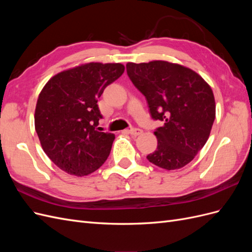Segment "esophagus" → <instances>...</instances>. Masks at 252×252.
I'll use <instances>...</instances> for the list:
<instances>
[{
  "instance_id": "obj_1",
  "label": "esophagus",
  "mask_w": 252,
  "mask_h": 252,
  "mask_svg": "<svg viewBox=\"0 0 252 252\" xmlns=\"http://www.w3.org/2000/svg\"><path fill=\"white\" fill-rule=\"evenodd\" d=\"M143 131L141 130V129H139V128H130L128 130V133H130L131 135H133V136H138V135H140L141 133H142Z\"/></svg>"
}]
</instances>
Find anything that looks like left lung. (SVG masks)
<instances>
[{
    "label": "left lung",
    "instance_id": "1",
    "mask_svg": "<svg viewBox=\"0 0 252 252\" xmlns=\"http://www.w3.org/2000/svg\"><path fill=\"white\" fill-rule=\"evenodd\" d=\"M126 69L146 97L152 119L163 122L155 131L158 147L148 161L166 170L182 168L209 138L216 119L211 87L192 69L167 61L127 63Z\"/></svg>",
    "mask_w": 252,
    "mask_h": 252
}]
</instances>
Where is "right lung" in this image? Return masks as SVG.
Masks as SVG:
<instances>
[{"instance_id":"1","label":"right lung","mask_w":252,"mask_h":252,"mask_svg":"<svg viewBox=\"0 0 252 252\" xmlns=\"http://www.w3.org/2000/svg\"><path fill=\"white\" fill-rule=\"evenodd\" d=\"M125 70L121 63H87L61 71L39 94L34 126L45 154L75 177L93 173L107 159L113 133L97 128V98Z\"/></svg>"}]
</instances>
